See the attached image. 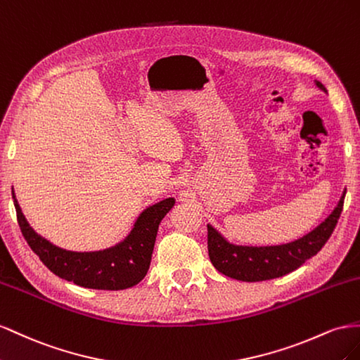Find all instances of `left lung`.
<instances>
[{
	"mask_svg": "<svg viewBox=\"0 0 360 360\" xmlns=\"http://www.w3.org/2000/svg\"><path fill=\"white\" fill-rule=\"evenodd\" d=\"M315 86L327 95L326 87L315 79ZM347 188L340 202L327 219L307 232L303 237L290 243L276 245H248L235 244L208 223V253L215 270L232 279L243 282H261L276 279L299 269L323 249L330 238L335 226L340 220L344 207Z\"/></svg>",
	"mask_w": 360,
	"mask_h": 360,
	"instance_id": "1",
	"label": "left lung"
}]
</instances>
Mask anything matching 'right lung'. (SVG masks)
<instances>
[{
  "label": "right lung",
  "mask_w": 360,
  "mask_h": 360,
  "mask_svg": "<svg viewBox=\"0 0 360 360\" xmlns=\"http://www.w3.org/2000/svg\"><path fill=\"white\" fill-rule=\"evenodd\" d=\"M12 198L20 232L32 250L56 276L91 290L119 291L143 281L148 274L153 245L161 220L174 207L176 199L167 198L143 210L122 241L94 252L66 250L39 235L20 210L15 190Z\"/></svg>",
  "instance_id": "1"
}]
</instances>
